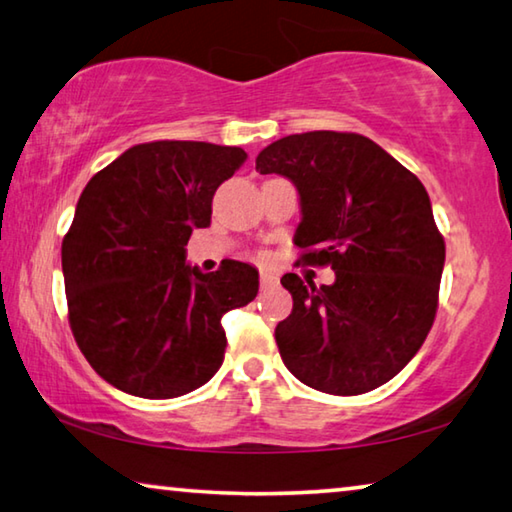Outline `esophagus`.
Segmentation results:
<instances>
[{
    "label": "esophagus",
    "instance_id": "1",
    "mask_svg": "<svg viewBox=\"0 0 512 512\" xmlns=\"http://www.w3.org/2000/svg\"><path fill=\"white\" fill-rule=\"evenodd\" d=\"M259 284H262V289H271L273 284H277V275L271 271H262L259 273Z\"/></svg>",
    "mask_w": 512,
    "mask_h": 512
}]
</instances>
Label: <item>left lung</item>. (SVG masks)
I'll list each match as a JSON object with an SVG mask.
<instances>
[{
    "mask_svg": "<svg viewBox=\"0 0 512 512\" xmlns=\"http://www.w3.org/2000/svg\"><path fill=\"white\" fill-rule=\"evenodd\" d=\"M259 173L296 185L302 262L332 266L316 287L282 275L293 309L275 327L280 357L302 384L361 395L393 379L427 339L438 309L445 239L424 185L357 133L282 137L257 155Z\"/></svg>",
    "mask_w": 512,
    "mask_h": 512,
    "instance_id": "1",
    "label": "left lung"
}]
</instances>
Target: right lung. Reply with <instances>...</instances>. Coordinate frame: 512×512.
Masks as SVG:
<instances>
[{
    "label": "right lung",
    "mask_w": 512,
    "mask_h": 512,
    "mask_svg": "<svg viewBox=\"0 0 512 512\" xmlns=\"http://www.w3.org/2000/svg\"><path fill=\"white\" fill-rule=\"evenodd\" d=\"M246 158L239 146L146 142L85 185L63 239L69 327L119 391L171 400L221 368V318L257 296L259 273L235 259L201 273L185 264V246Z\"/></svg>",
    "instance_id": "1"
}]
</instances>
